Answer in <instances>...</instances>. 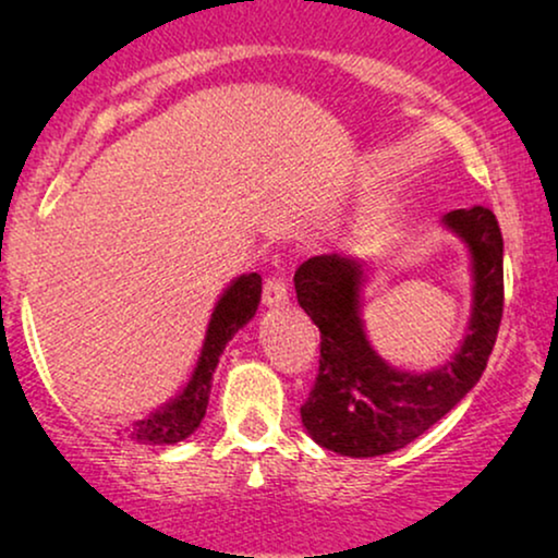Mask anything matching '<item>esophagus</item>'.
<instances>
[{
  "label": "esophagus",
  "mask_w": 558,
  "mask_h": 558,
  "mask_svg": "<svg viewBox=\"0 0 558 558\" xmlns=\"http://www.w3.org/2000/svg\"><path fill=\"white\" fill-rule=\"evenodd\" d=\"M264 304L266 307H287L289 287L284 277H269L264 284Z\"/></svg>",
  "instance_id": "34e87169"
}]
</instances>
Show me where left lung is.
I'll return each mask as SVG.
<instances>
[{
  "label": "left lung",
  "mask_w": 558,
  "mask_h": 558,
  "mask_svg": "<svg viewBox=\"0 0 558 558\" xmlns=\"http://www.w3.org/2000/svg\"><path fill=\"white\" fill-rule=\"evenodd\" d=\"M445 226L472 256V317L452 361L429 373L391 368L365 338L361 287L368 266L340 254L312 256L294 274L300 307L319 327V371L300 409L319 447L345 457H378L449 414L483 376L502 317V235L493 210H452Z\"/></svg>",
  "instance_id": "obj_1"
}]
</instances>
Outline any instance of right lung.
<instances>
[{"label":"right lung","instance_id":"right-lung-1","mask_svg":"<svg viewBox=\"0 0 558 558\" xmlns=\"http://www.w3.org/2000/svg\"><path fill=\"white\" fill-rule=\"evenodd\" d=\"M258 300H262V277L258 274H243L226 289L216 310H213L208 332H205L203 353L190 376L187 386L182 388L178 399L165 403L162 409L134 424L129 437L142 445H174L190 437L201 426L216 365L223 355L228 340L256 315Z\"/></svg>","mask_w":558,"mask_h":558}]
</instances>
